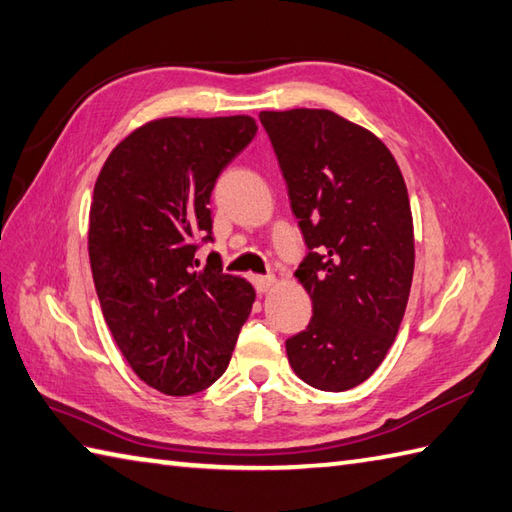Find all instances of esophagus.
I'll return each mask as SVG.
<instances>
[{
	"label": "esophagus",
	"instance_id": "esophagus-1",
	"mask_svg": "<svg viewBox=\"0 0 512 512\" xmlns=\"http://www.w3.org/2000/svg\"><path fill=\"white\" fill-rule=\"evenodd\" d=\"M252 283H254L258 294H265V291H269L271 285L276 283V276H271V274H267V276H252Z\"/></svg>",
	"mask_w": 512,
	"mask_h": 512
}]
</instances>
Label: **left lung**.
I'll list each match as a JSON object with an SVG mask.
<instances>
[{
    "label": "left lung",
    "mask_w": 512,
    "mask_h": 512,
    "mask_svg": "<svg viewBox=\"0 0 512 512\" xmlns=\"http://www.w3.org/2000/svg\"><path fill=\"white\" fill-rule=\"evenodd\" d=\"M309 247L296 269L314 302L285 342L291 369L349 391L380 367L409 302L415 241L402 172L373 132L331 110L260 112Z\"/></svg>",
    "instance_id": "obj_1"
}]
</instances>
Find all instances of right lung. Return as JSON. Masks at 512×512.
Here are the masks:
<instances>
[{
    "label": "right lung",
    "mask_w": 512,
    "mask_h": 512,
    "mask_svg": "<svg viewBox=\"0 0 512 512\" xmlns=\"http://www.w3.org/2000/svg\"><path fill=\"white\" fill-rule=\"evenodd\" d=\"M252 117L156 119L103 163L90 205L88 254L103 318L132 371L165 395H192L225 373L256 291L201 265L212 241L218 174L254 139Z\"/></svg>",
    "instance_id": "obj_1"
}]
</instances>
